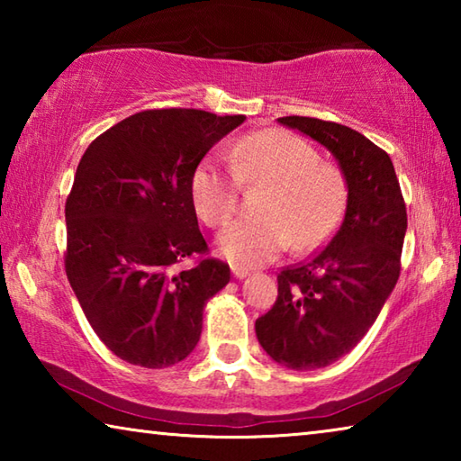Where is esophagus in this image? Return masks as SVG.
<instances>
[{"instance_id":"1","label":"esophagus","mask_w":461,"mask_h":461,"mask_svg":"<svg viewBox=\"0 0 461 461\" xmlns=\"http://www.w3.org/2000/svg\"><path fill=\"white\" fill-rule=\"evenodd\" d=\"M231 275H233V278L241 280V278H246V276H248V268H241V267H231Z\"/></svg>"}]
</instances>
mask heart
<instances>
[{
	"label": "heart",
	"mask_w": 461,
	"mask_h": 461,
	"mask_svg": "<svg viewBox=\"0 0 461 461\" xmlns=\"http://www.w3.org/2000/svg\"><path fill=\"white\" fill-rule=\"evenodd\" d=\"M231 170L203 160L191 176V201L203 223L220 228L236 212V178L264 186L254 220H241L217 238L233 267L254 268L288 246L307 252L321 246L341 221L348 185L341 170L319 162L313 146L288 131L267 130L241 138L230 152Z\"/></svg>",
	"instance_id": "1"
}]
</instances>
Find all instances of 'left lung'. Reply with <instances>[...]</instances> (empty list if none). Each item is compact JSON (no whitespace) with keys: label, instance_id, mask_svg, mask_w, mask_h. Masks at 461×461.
Returning <instances> with one entry per match:
<instances>
[{"label":"left lung","instance_id":"obj_1","mask_svg":"<svg viewBox=\"0 0 461 461\" xmlns=\"http://www.w3.org/2000/svg\"><path fill=\"white\" fill-rule=\"evenodd\" d=\"M278 123L330 150L348 185L339 230L309 262L280 270L276 303L256 319L264 352L305 372L352 352L376 321L401 275L407 207L390 156L360 131L301 115Z\"/></svg>","mask_w":461,"mask_h":461}]
</instances>
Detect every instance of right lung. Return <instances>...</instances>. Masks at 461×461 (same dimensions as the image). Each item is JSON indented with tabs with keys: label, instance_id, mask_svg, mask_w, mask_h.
Returning <instances> with one entry per match:
<instances>
[{
	"label": "right lung",
	"instance_id": "add662e5",
	"mask_svg": "<svg viewBox=\"0 0 461 461\" xmlns=\"http://www.w3.org/2000/svg\"><path fill=\"white\" fill-rule=\"evenodd\" d=\"M244 115L150 109L93 140L65 205L68 283L93 331L142 368L183 362L201 338L203 309L230 283L207 258L191 201V176Z\"/></svg>",
	"mask_w": 461,
	"mask_h": 461
}]
</instances>
